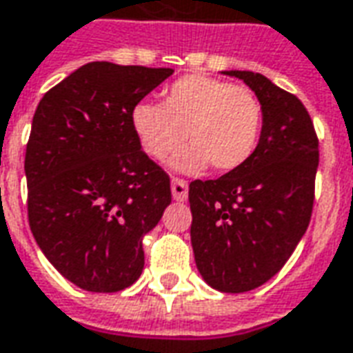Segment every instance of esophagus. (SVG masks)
Wrapping results in <instances>:
<instances>
[{
    "instance_id": "1",
    "label": "esophagus",
    "mask_w": 353,
    "mask_h": 353,
    "mask_svg": "<svg viewBox=\"0 0 353 353\" xmlns=\"http://www.w3.org/2000/svg\"><path fill=\"white\" fill-rule=\"evenodd\" d=\"M171 192L172 198L176 201H186V198H188V182L182 181V179H172Z\"/></svg>"
}]
</instances>
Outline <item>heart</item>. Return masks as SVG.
Here are the masks:
<instances>
[{
  "label": "heart",
  "mask_w": 353,
  "mask_h": 353,
  "mask_svg": "<svg viewBox=\"0 0 353 353\" xmlns=\"http://www.w3.org/2000/svg\"><path fill=\"white\" fill-rule=\"evenodd\" d=\"M130 121L142 150L152 159H167L188 136L192 145L176 159V169L196 172L211 163L215 171L228 172L254 155L263 109L250 88L188 74L163 92L161 105L138 103Z\"/></svg>",
  "instance_id": "obj_1"
}]
</instances>
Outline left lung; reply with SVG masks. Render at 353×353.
Returning a JSON list of instances; mask_svg holds the SVG:
<instances>
[{
	"label": "left lung",
	"instance_id": "1",
	"mask_svg": "<svg viewBox=\"0 0 353 353\" xmlns=\"http://www.w3.org/2000/svg\"><path fill=\"white\" fill-rule=\"evenodd\" d=\"M244 80L263 109L254 155L215 181L190 182V238L198 271L221 292L254 290L273 279L307 230L319 140L300 99L252 70Z\"/></svg>",
	"mask_w": 353,
	"mask_h": 353
}]
</instances>
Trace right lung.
<instances>
[{
    "label": "right lung",
    "instance_id": "add662e5",
    "mask_svg": "<svg viewBox=\"0 0 353 353\" xmlns=\"http://www.w3.org/2000/svg\"><path fill=\"white\" fill-rule=\"evenodd\" d=\"M171 74L94 61L36 107L24 155L28 223L50 263L82 290L119 292L142 274V240L171 203V181L130 117Z\"/></svg>",
    "mask_w": 353,
    "mask_h": 353
}]
</instances>
